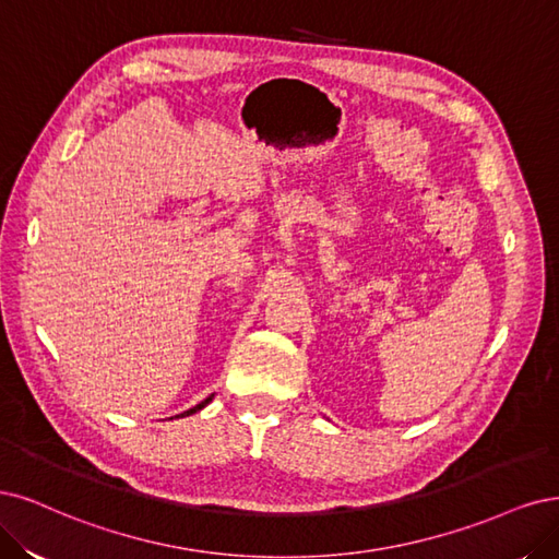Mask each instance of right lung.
Returning <instances> with one entry per match:
<instances>
[{
    "mask_svg": "<svg viewBox=\"0 0 559 559\" xmlns=\"http://www.w3.org/2000/svg\"><path fill=\"white\" fill-rule=\"evenodd\" d=\"M213 400V394H211V397H206L204 402H200V404H197V406H192L190 411H186V413H181V418H186V416H192V413H197V411H200V408H204L209 402Z\"/></svg>",
    "mask_w": 559,
    "mask_h": 559,
    "instance_id": "right-lung-1",
    "label": "right lung"
}]
</instances>
